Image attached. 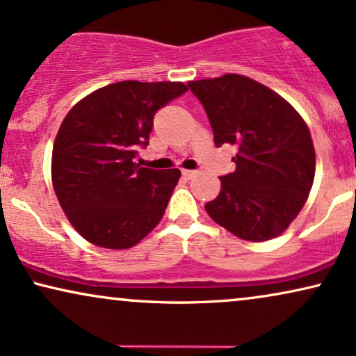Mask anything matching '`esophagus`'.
Listing matches in <instances>:
<instances>
[{"label": "esophagus", "instance_id": "34e87169", "mask_svg": "<svg viewBox=\"0 0 356 356\" xmlns=\"http://www.w3.org/2000/svg\"><path fill=\"white\" fill-rule=\"evenodd\" d=\"M183 177L186 178V179H191V178H195L196 175H197V172H193V170H183Z\"/></svg>", "mask_w": 356, "mask_h": 356}]
</instances>
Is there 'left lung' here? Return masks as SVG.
Here are the masks:
<instances>
[{
  "mask_svg": "<svg viewBox=\"0 0 356 356\" xmlns=\"http://www.w3.org/2000/svg\"><path fill=\"white\" fill-rule=\"evenodd\" d=\"M201 101L216 145H235V170L204 206L235 237L265 242L288 229L316 173L311 132L288 101L261 83L229 75L188 83Z\"/></svg>",
  "mask_w": 356,
  "mask_h": 356,
  "instance_id": "8db88e82",
  "label": "left lung"
}]
</instances>
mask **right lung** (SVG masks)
Here are the masks:
<instances>
[{
  "label": "right lung",
  "instance_id": "add662e5",
  "mask_svg": "<svg viewBox=\"0 0 356 356\" xmlns=\"http://www.w3.org/2000/svg\"><path fill=\"white\" fill-rule=\"evenodd\" d=\"M184 83L119 81L93 91L63 119L52 152V183L76 232L103 248L140 242L163 218L181 172L138 167L154 116L186 93Z\"/></svg>",
  "mask_w": 356,
  "mask_h": 356
}]
</instances>
